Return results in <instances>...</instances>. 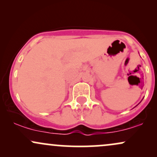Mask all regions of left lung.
<instances>
[{
    "label": "left lung",
    "instance_id": "1",
    "mask_svg": "<svg viewBox=\"0 0 157 157\" xmlns=\"http://www.w3.org/2000/svg\"><path fill=\"white\" fill-rule=\"evenodd\" d=\"M140 103H139V104H140ZM139 104H138V105H139Z\"/></svg>",
    "mask_w": 157,
    "mask_h": 157
}]
</instances>
